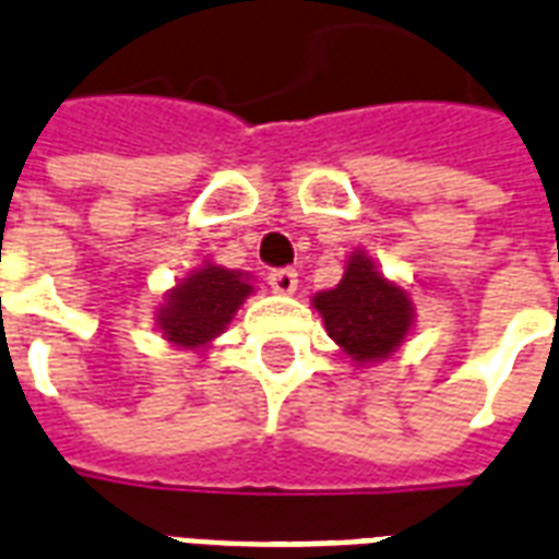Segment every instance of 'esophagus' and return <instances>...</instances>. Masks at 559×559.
<instances>
[{
	"label": "esophagus",
	"instance_id": "1",
	"mask_svg": "<svg viewBox=\"0 0 559 559\" xmlns=\"http://www.w3.org/2000/svg\"><path fill=\"white\" fill-rule=\"evenodd\" d=\"M270 287L281 296H289V293H296L298 287V272L289 270V266H281V270L270 272Z\"/></svg>",
	"mask_w": 559,
	"mask_h": 559
}]
</instances>
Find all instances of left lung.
Here are the masks:
<instances>
[{
    "mask_svg": "<svg viewBox=\"0 0 559 559\" xmlns=\"http://www.w3.org/2000/svg\"><path fill=\"white\" fill-rule=\"evenodd\" d=\"M313 305L325 319L328 336L364 364L390 355L411 331L413 308L407 293L383 281L364 254H355L343 281L319 293Z\"/></svg>",
    "mask_w": 559,
    "mask_h": 559,
    "instance_id": "obj_1",
    "label": "left lung"
}]
</instances>
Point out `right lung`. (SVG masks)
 Returning a JSON list of instances; mask_svg holds the SVG:
<instances>
[{
	"instance_id": "1",
	"label": "right lung",
	"mask_w": 559,
	"mask_h": 559,
	"mask_svg": "<svg viewBox=\"0 0 559 559\" xmlns=\"http://www.w3.org/2000/svg\"><path fill=\"white\" fill-rule=\"evenodd\" d=\"M249 293L251 284L240 272L204 266L169 293L157 322L164 328L166 340L178 346H204L207 340L223 334V328L231 322Z\"/></svg>"
}]
</instances>
